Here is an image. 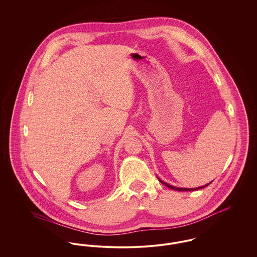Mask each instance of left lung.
I'll list each match as a JSON object with an SVG mask.
<instances>
[{"instance_id":"obj_1","label":"left lung","mask_w":257,"mask_h":257,"mask_svg":"<svg viewBox=\"0 0 257 257\" xmlns=\"http://www.w3.org/2000/svg\"><path fill=\"white\" fill-rule=\"evenodd\" d=\"M160 182L162 184H164L165 186H167V187H169L170 189H172V190H175V191H180V192H186V191H196V190H199V189H202V188H204V187H206L208 185H210V183L207 184V185H205V186H201V187H198V188H195V189H188V188H177V187H174V186H171L170 184L166 183V182H164V181H162L161 179H159Z\"/></svg>"}]
</instances>
